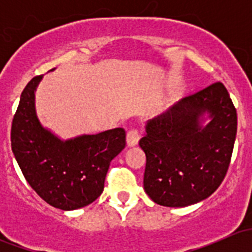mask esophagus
I'll use <instances>...</instances> for the list:
<instances>
[{
	"label": "esophagus",
	"instance_id": "esophagus-1",
	"mask_svg": "<svg viewBox=\"0 0 252 252\" xmlns=\"http://www.w3.org/2000/svg\"><path fill=\"white\" fill-rule=\"evenodd\" d=\"M139 139H140V131H139V129H129L128 133H126V144H128V146H135L139 142Z\"/></svg>",
	"mask_w": 252,
	"mask_h": 252
}]
</instances>
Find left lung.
Returning <instances> with one entry per match:
<instances>
[{
	"label": "left lung",
	"instance_id": "8db88e82",
	"mask_svg": "<svg viewBox=\"0 0 252 252\" xmlns=\"http://www.w3.org/2000/svg\"><path fill=\"white\" fill-rule=\"evenodd\" d=\"M207 111L211 122L199 126ZM238 117L220 81L182 98L150 121L139 145L146 155L144 189L166 207H184L212 195L232 159Z\"/></svg>",
	"mask_w": 252,
	"mask_h": 252
}]
</instances>
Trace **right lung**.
<instances>
[{
  "mask_svg": "<svg viewBox=\"0 0 252 252\" xmlns=\"http://www.w3.org/2000/svg\"><path fill=\"white\" fill-rule=\"evenodd\" d=\"M36 75L20 95L11 129V146L30 187L48 205L69 211L95 201L103 191L112 159L126 147V130L62 141L42 128L35 113Z\"/></svg>",
  "mask_w": 252,
  "mask_h": 252,
  "instance_id": "1",
  "label": "right lung"
}]
</instances>
